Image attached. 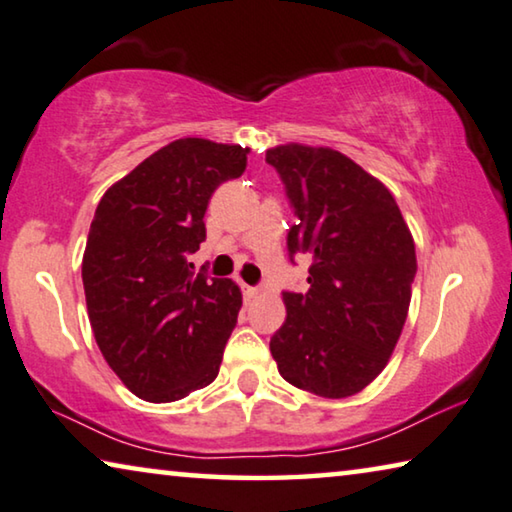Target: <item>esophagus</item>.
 <instances>
[{
  "mask_svg": "<svg viewBox=\"0 0 512 512\" xmlns=\"http://www.w3.org/2000/svg\"><path fill=\"white\" fill-rule=\"evenodd\" d=\"M242 290H245V297H256L258 295V288L247 286V283H242Z\"/></svg>",
  "mask_w": 512,
  "mask_h": 512,
  "instance_id": "34e87169",
  "label": "esophagus"
}]
</instances>
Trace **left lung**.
Instances as JSON below:
<instances>
[{"instance_id": "obj_1", "label": "left lung", "mask_w": 512, "mask_h": 512, "mask_svg": "<svg viewBox=\"0 0 512 512\" xmlns=\"http://www.w3.org/2000/svg\"><path fill=\"white\" fill-rule=\"evenodd\" d=\"M297 224L290 256H311L309 290L283 293L286 320L270 341L281 377L322 398H348L389 364L407 320L414 238L380 180L327 146L265 153Z\"/></svg>"}]
</instances>
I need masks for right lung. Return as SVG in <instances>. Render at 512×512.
Masks as SVG:
<instances>
[{
    "label": "right lung",
    "instance_id": "right-lung-1",
    "mask_svg": "<svg viewBox=\"0 0 512 512\" xmlns=\"http://www.w3.org/2000/svg\"><path fill=\"white\" fill-rule=\"evenodd\" d=\"M249 148L185 137L109 187L93 215L82 281L93 336L137 398L171 403L219 373L242 293L194 272L203 215L224 180L242 176Z\"/></svg>",
    "mask_w": 512,
    "mask_h": 512
}]
</instances>
